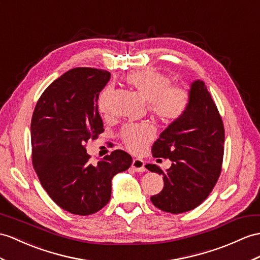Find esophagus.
<instances>
[{
	"label": "esophagus",
	"instance_id": "34e87169",
	"mask_svg": "<svg viewBox=\"0 0 260 260\" xmlns=\"http://www.w3.org/2000/svg\"><path fill=\"white\" fill-rule=\"evenodd\" d=\"M132 169L137 172H144L145 171V167H144V161L141 159H135L132 161Z\"/></svg>",
	"mask_w": 260,
	"mask_h": 260
}]
</instances>
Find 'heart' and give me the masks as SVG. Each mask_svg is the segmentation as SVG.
<instances>
[{
    "label": "heart",
    "mask_w": 260,
    "mask_h": 260,
    "mask_svg": "<svg viewBox=\"0 0 260 260\" xmlns=\"http://www.w3.org/2000/svg\"><path fill=\"white\" fill-rule=\"evenodd\" d=\"M125 82L148 101L151 113L167 124L180 121L186 115L191 105V93L182 85H172L170 76L154 69H141L125 76ZM109 89L100 93L98 108L107 110ZM154 137V128L150 123H137L125 125L121 131V138L126 149L131 152H141L147 143Z\"/></svg>",
    "instance_id": "b5f03b06"
}]
</instances>
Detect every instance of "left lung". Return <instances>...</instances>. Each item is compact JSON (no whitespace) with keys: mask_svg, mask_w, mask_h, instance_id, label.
Wrapping results in <instances>:
<instances>
[{"mask_svg":"<svg viewBox=\"0 0 260 260\" xmlns=\"http://www.w3.org/2000/svg\"><path fill=\"white\" fill-rule=\"evenodd\" d=\"M191 105L180 121L170 124L152 147L154 157L172 161L163 171L147 164L151 172L163 175L162 191L151 196L159 210L180 214L207 199L221 172L225 130L223 120L203 81L191 85Z\"/></svg>","mask_w":260,"mask_h":260,"instance_id":"1","label":"left lung"}]
</instances>
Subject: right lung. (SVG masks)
Instances as JSON below:
<instances>
[{"label":"right lung","instance_id":"obj_1","mask_svg":"<svg viewBox=\"0 0 260 260\" xmlns=\"http://www.w3.org/2000/svg\"><path fill=\"white\" fill-rule=\"evenodd\" d=\"M109 79L103 69L73 68L44 90L31 117V161L41 184L60 208L81 216L107 205L112 178L132 163L122 150L97 164L86 152L87 141L105 131L98 98Z\"/></svg>","mask_w":260,"mask_h":260}]
</instances>
